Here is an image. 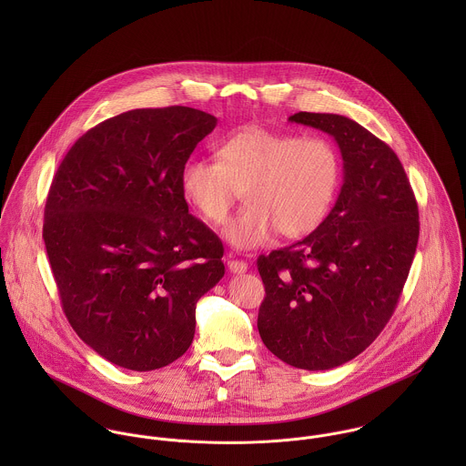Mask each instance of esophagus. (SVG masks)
I'll return each mask as SVG.
<instances>
[{"mask_svg": "<svg viewBox=\"0 0 466 466\" xmlns=\"http://www.w3.org/2000/svg\"><path fill=\"white\" fill-rule=\"evenodd\" d=\"M228 268H229V272H233V274H242V272L248 270V264L242 262V260H229V262H228Z\"/></svg>", "mask_w": 466, "mask_h": 466, "instance_id": "esophagus-1", "label": "esophagus"}]
</instances>
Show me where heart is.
<instances>
[{
  "label": "heart",
  "instance_id": "b5f03b06",
  "mask_svg": "<svg viewBox=\"0 0 466 466\" xmlns=\"http://www.w3.org/2000/svg\"><path fill=\"white\" fill-rule=\"evenodd\" d=\"M215 159L190 157L179 172L185 200L208 224L226 220L244 190L246 208L224 228L237 249L312 233L329 215L340 187L337 147L321 136L246 127L215 145Z\"/></svg>",
  "mask_w": 466,
  "mask_h": 466
}]
</instances>
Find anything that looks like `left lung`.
I'll use <instances>...</instances> for the list:
<instances>
[{
  "label": "left lung",
  "instance_id": "1",
  "mask_svg": "<svg viewBox=\"0 0 466 466\" xmlns=\"http://www.w3.org/2000/svg\"><path fill=\"white\" fill-rule=\"evenodd\" d=\"M289 120L332 136L344 177L332 211L309 237L258 257L266 285L258 332L283 362L332 370L391 319L418 246V204L393 148L357 122L303 111Z\"/></svg>",
  "mask_w": 466,
  "mask_h": 466
}]
</instances>
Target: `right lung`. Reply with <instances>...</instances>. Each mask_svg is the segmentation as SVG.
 <instances>
[{
  "label": "right lung",
  "instance_id": "obj_1",
  "mask_svg": "<svg viewBox=\"0 0 466 466\" xmlns=\"http://www.w3.org/2000/svg\"><path fill=\"white\" fill-rule=\"evenodd\" d=\"M215 126L183 106L122 113L80 136L52 181L43 238L65 314L120 368L179 359L198 301L224 276L222 242L179 188L181 167Z\"/></svg>",
  "mask_w": 466,
  "mask_h": 466
}]
</instances>
